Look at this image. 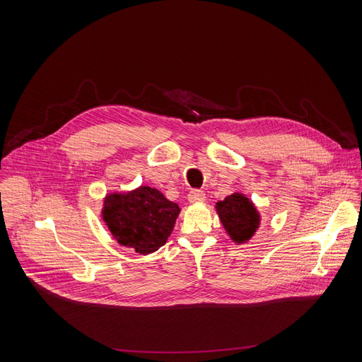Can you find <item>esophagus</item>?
Instances as JSON below:
<instances>
[{
	"label": "esophagus",
	"instance_id": "1",
	"mask_svg": "<svg viewBox=\"0 0 362 362\" xmlns=\"http://www.w3.org/2000/svg\"><path fill=\"white\" fill-rule=\"evenodd\" d=\"M187 199H189V202H190V203H197V202H203V200L206 199V196H204V193H203L202 190H199V189H193V190H190V192H189Z\"/></svg>",
	"mask_w": 362,
	"mask_h": 362
}]
</instances>
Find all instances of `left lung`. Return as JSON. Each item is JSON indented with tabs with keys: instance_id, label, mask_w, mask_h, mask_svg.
Segmentation results:
<instances>
[{
	"instance_id": "1",
	"label": "left lung",
	"mask_w": 362,
	"mask_h": 362,
	"mask_svg": "<svg viewBox=\"0 0 362 362\" xmlns=\"http://www.w3.org/2000/svg\"><path fill=\"white\" fill-rule=\"evenodd\" d=\"M216 211L226 232L236 243L249 240L259 226V214L242 193H233L218 202Z\"/></svg>"
}]
</instances>
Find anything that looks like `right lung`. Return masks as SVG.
Wrapping results in <instances>:
<instances>
[{
  "mask_svg": "<svg viewBox=\"0 0 362 362\" xmlns=\"http://www.w3.org/2000/svg\"><path fill=\"white\" fill-rule=\"evenodd\" d=\"M180 209L159 190L141 186L126 194H109L103 219L116 240L147 255L163 246Z\"/></svg>",
  "mask_w": 362,
  "mask_h": 362,
  "instance_id": "1",
  "label": "right lung"
}]
</instances>
